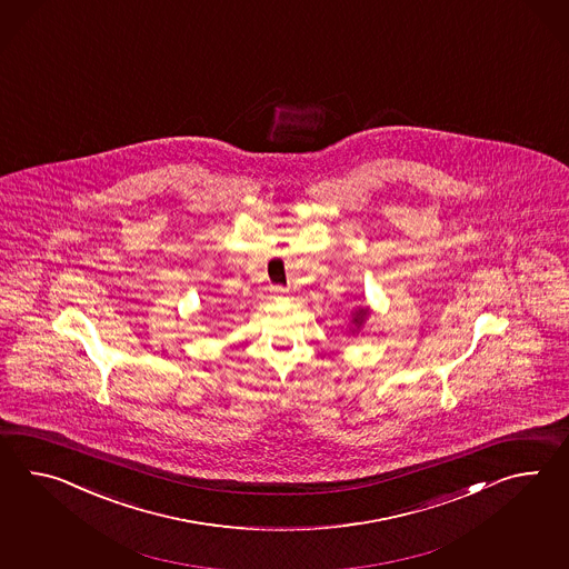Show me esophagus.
<instances>
[{"label":"esophagus","instance_id":"obj_1","mask_svg":"<svg viewBox=\"0 0 569 569\" xmlns=\"http://www.w3.org/2000/svg\"><path fill=\"white\" fill-rule=\"evenodd\" d=\"M273 291H276V293H279V291H281V288H273Z\"/></svg>","mask_w":569,"mask_h":569}]
</instances>
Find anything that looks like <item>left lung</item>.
I'll use <instances>...</instances> for the list:
<instances>
[{
    "label": "left lung",
    "instance_id": "8db88e82",
    "mask_svg": "<svg viewBox=\"0 0 569 569\" xmlns=\"http://www.w3.org/2000/svg\"><path fill=\"white\" fill-rule=\"evenodd\" d=\"M366 315H368V310H363V308H361V310H358V312H356V322H358V325H361V320H363V317H366Z\"/></svg>",
    "mask_w": 569,
    "mask_h": 569
}]
</instances>
